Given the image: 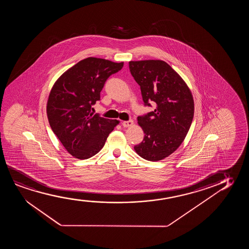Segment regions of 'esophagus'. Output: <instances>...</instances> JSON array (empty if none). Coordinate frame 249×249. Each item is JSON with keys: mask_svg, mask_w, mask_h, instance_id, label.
I'll use <instances>...</instances> for the list:
<instances>
[{"mask_svg": "<svg viewBox=\"0 0 249 249\" xmlns=\"http://www.w3.org/2000/svg\"><path fill=\"white\" fill-rule=\"evenodd\" d=\"M123 126L124 127H128V126H131L133 124V120H128V121H124L123 123Z\"/></svg>", "mask_w": 249, "mask_h": 249, "instance_id": "34e87169", "label": "esophagus"}]
</instances>
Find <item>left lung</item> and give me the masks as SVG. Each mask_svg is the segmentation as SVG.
Returning a JSON list of instances; mask_svg holds the SVG:
<instances>
[{
	"instance_id": "obj_1",
	"label": "left lung",
	"mask_w": 249,
	"mask_h": 249,
	"mask_svg": "<svg viewBox=\"0 0 249 249\" xmlns=\"http://www.w3.org/2000/svg\"><path fill=\"white\" fill-rule=\"evenodd\" d=\"M129 70L140 86L144 106L155 109L138 116L144 137L134 146L147 160H162L179 147L191 127L194 100L179 75L162 60L130 61Z\"/></svg>"
}]
</instances>
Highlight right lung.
Segmentation results:
<instances>
[{"label":"right lung","mask_w":249,"mask_h":249,"mask_svg":"<svg viewBox=\"0 0 249 249\" xmlns=\"http://www.w3.org/2000/svg\"><path fill=\"white\" fill-rule=\"evenodd\" d=\"M123 62L85 58L57 80L48 97L47 113L53 132L69 153L81 160L98 153L119 123L92 112L107 79Z\"/></svg>","instance_id":"obj_1"}]
</instances>
